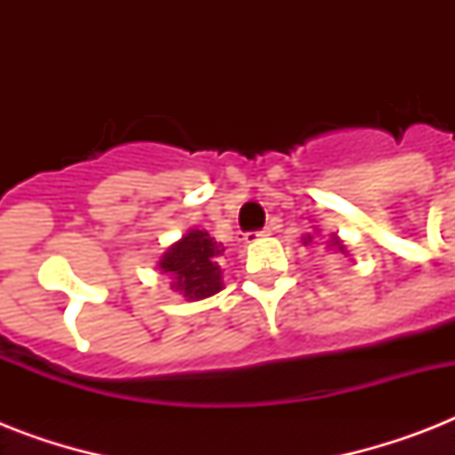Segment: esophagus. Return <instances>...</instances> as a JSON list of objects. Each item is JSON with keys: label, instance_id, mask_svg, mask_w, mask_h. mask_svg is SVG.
<instances>
[{"label": "esophagus", "instance_id": "34e87169", "mask_svg": "<svg viewBox=\"0 0 455 455\" xmlns=\"http://www.w3.org/2000/svg\"><path fill=\"white\" fill-rule=\"evenodd\" d=\"M269 234H271V228L267 227L262 228V231H252V234H248L245 238H248V241H257V238H264V235H269Z\"/></svg>", "mask_w": 455, "mask_h": 455}]
</instances>
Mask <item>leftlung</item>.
<instances>
[{
    "label": "left lung",
    "mask_w": 455,
    "mask_h": 455,
    "mask_svg": "<svg viewBox=\"0 0 455 455\" xmlns=\"http://www.w3.org/2000/svg\"><path fill=\"white\" fill-rule=\"evenodd\" d=\"M316 234H318V228H316ZM302 243H304V245H309V243H311V234L304 235ZM325 248H328V250H335V252H339V255H345V257H347L345 243L339 241V238H338V235H335V234H331V241H325Z\"/></svg>",
    "instance_id": "obj_1"
}]
</instances>
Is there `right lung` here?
<instances>
[{
  "label": "right lung",
  "mask_w": 455,
  "mask_h": 455,
  "mask_svg": "<svg viewBox=\"0 0 455 455\" xmlns=\"http://www.w3.org/2000/svg\"><path fill=\"white\" fill-rule=\"evenodd\" d=\"M221 255L224 245L214 241L205 228H188L177 243L164 250L157 271L170 278L172 291L196 302L212 298L224 288Z\"/></svg>",
  "instance_id": "1"
}]
</instances>
